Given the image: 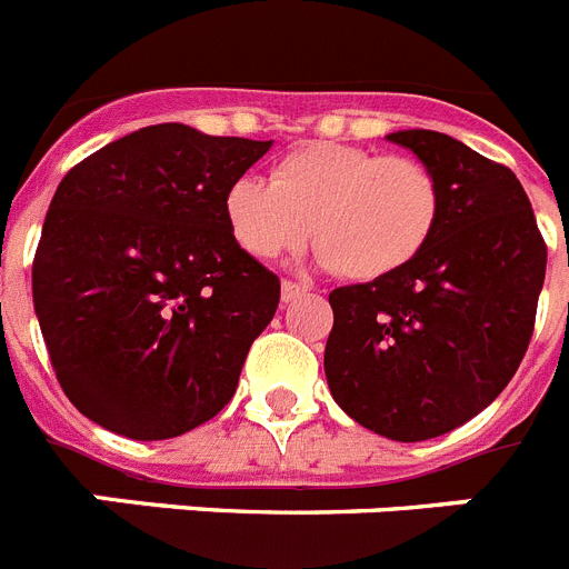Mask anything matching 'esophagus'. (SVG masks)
<instances>
[{"mask_svg":"<svg viewBox=\"0 0 569 569\" xmlns=\"http://www.w3.org/2000/svg\"><path fill=\"white\" fill-rule=\"evenodd\" d=\"M308 293V288L305 284H296V281H281V301L288 305V301H296L299 296Z\"/></svg>","mask_w":569,"mask_h":569,"instance_id":"obj_1","label":"esophagus"}]
</instances>
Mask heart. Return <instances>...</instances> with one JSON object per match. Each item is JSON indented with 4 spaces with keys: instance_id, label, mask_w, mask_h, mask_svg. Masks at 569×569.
I'll return each mask as SVG.
<instances>
[{
    "instance_id": "1",
    "label": "heart",
    "mask_w": 569,
    "mask_h": 569,
    "mask_svg": "<svg viewBox=\"0 0 569 569\" xmlns=\"http://www.w3.org/2000/svg\"><path fill=\"white\" fill-rule=\"evenodd\" d=\"M436 176L407 156L341 142H310L273 168V179L239 176L224 193L236 244L279 259L310 239L321 268L353 281L396 273L425 250L439 224Z\"/></svg>"
}]
</instances>
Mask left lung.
<instances>
[{"mask_svg": "<svg viewBox=\"0 0 569 569\" xmlns=\"http://www.w3.org/2000/svg\"><path fill=\"white\" fill-rule=\"evenodd\" d=\"M387 139L436 176L439 224L410 264L330 293L325 376L361 427L425 441L479 416L516 376L547 248L510 168L436 130Z\"/></svg>", "mask_w": 569, "mask_h": 569, "instance_id": "1", "label": "left lung"}]
</instances>
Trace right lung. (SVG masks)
<instances>
[{"instance_id":"1","label":"right lung","mask_w":569,"mask_h":569,"mask_svg":"<svg viewBox=\"0 0 569 569\" xmlns=\"http://www.w3.org/2000/svg\"><path fill=\"white\" fill-rule=\"evenodd\" d=\"M270 144L150 124L59 182L33 310L64 396L104 430L173 439L233 399L279 279L236 244L224 193Z\"/></svg>"}]
</instances>
